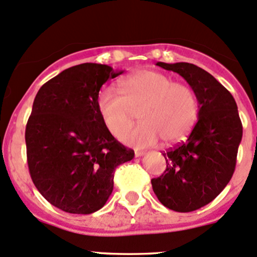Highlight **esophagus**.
Here are the masks:
<instances>
[{
  "mask_svg": "<svg viewBox=\"0 0 257 257\" xmlns=\"http://www.w3.org/2000/svg\"><path fill=\"white\" fill-rule=\"evenodd\" d=\"M134 154H135V157H139V156H143L144 151L143 150H135Z\"/></svg>",
  "mask_w": 257,
  "mask_h": 257,
  "instance_id": "obj_1",
  "label": "esophagus"
}]
</instances>
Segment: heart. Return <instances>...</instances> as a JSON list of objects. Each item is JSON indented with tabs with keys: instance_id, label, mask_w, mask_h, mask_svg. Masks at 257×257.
<instances>
[{
	"instance_id": "1",
	"label": "heart",
	"mask_w": 257,
	"mask_h": 257,
	"mask_svg": "<svg viewBox=\"0 0 257 257\" xmlns=\"http://www.w3.org/2000/svg\"><path fill=\"white\" fill-rule=\"evenodd\" d=\"M119 94L103 87L96 105L101 120L109 134L120 138L131 126L134 112L140 111L142 123L122 140L135 148L165 144L184 138L199 117V98L193 87L173 81L170 75L143 69L119 81Z\"/></svg>"
}]
</instances>
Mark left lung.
I'll use <instances>...</instances> for the list:
<instances>
[{"instance_id": "1", "label": "left lung", "mask_w": 257, "mask_h": 257, "mask_svg": "<svg viewBox=\"0 0 257 257\" xmlns=\"http://www.w3.org/2000/svg\"><path fill=\"white\" fill-rule=\"evenodd\" d=\"M157 66L182 75L199 98V119L187 142L163 152L167 168L151 179L163 206L191 212L210 204L229 183L243 125L232 94L206 70L187 62Z\"/></svg>"}]
</instances>
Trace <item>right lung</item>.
Here are the masks:
<instances>
[{"label": "right lung", "mask_w": 257, "mask_h": 257, "mask_svg": "<svg viewBox=\"0 0 257 257\" xmlns=\"http://www.w3.org/2000/svg\"><path fill=\"white\" fill-rule=\"evenodd\" d=\"M106 64L64 69L40 87L25 128L27 159L36 189L64 212L89 215L106 204L115 168L134 151L107 132L97 95L122 74Z\"/></svg>", "instance_id": "1"}]
</instances>
